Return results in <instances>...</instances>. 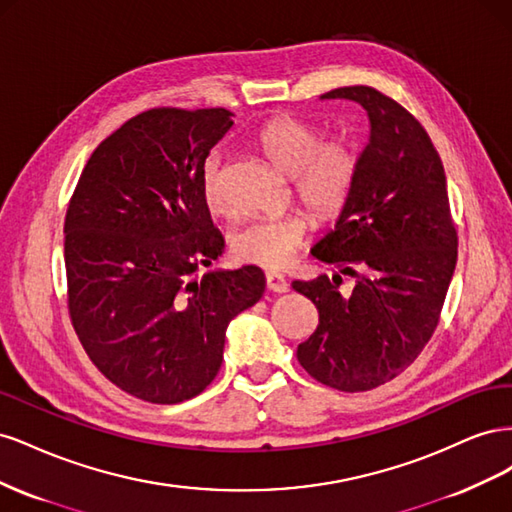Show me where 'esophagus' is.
I'll return each instance as SVG.
<instances>
[{
	"instance_id": "34e87169",
	"label": "esophagus",
	"mask_w": 512,
	"mask_h": 512,
	"mask_svg": "<svg viewBox=\"0 0 512 512\" xmlns=\"http://www.w3.org/2000/svg\"><path fill=\"white\" fill-rule=\"evenodd\" d=\"M265 282H267V288H269L271 292H286V290H288V282H286V277H284V275L267 273Z\"/></svg>"
}]
</instances>
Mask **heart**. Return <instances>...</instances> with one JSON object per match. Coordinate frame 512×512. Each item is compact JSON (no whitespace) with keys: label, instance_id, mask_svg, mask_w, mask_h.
<instances>
[{"label":"heart","instance_id":"heart-1","mask_svg":"<svg viewBox=\"0 0 512 512\" xmlns=\"http://www.w3.org/2000/svg\"><path fill=\"white\" fill-rule=\"evenodd\" d=\"M258 147L277 170L292 177L294 194L318 220H333L348 207L361 170V153L350 138H324L314 123L286 115L260 130ZM200 192L209 211H228L222 149H213L200 166ZM307 232L303 211L265 215L232 232L230 252L247 265L284 269L305 245Z\"/></svg>","mask_w":512,"mask_h":512}]
</instances>
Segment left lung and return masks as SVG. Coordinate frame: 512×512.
Wrapping results in <instances>:
<instances>
[{"instance_id":"8db88e82","label":"left lung","mask_w":512,"mask_h":512,"mask_svg":"<svg viewBox=\"0 0 512 512\" xmlns=\"http://www.w3.org/2000/svg\"><path fill=\"white\" fill-rule=\"evenodd\" d=\"M322 98L359 102L371 138L348 207L312 250L356 286L346 297L342 275L292 282L320 314L297 359L320 384L363 393L408 369L436 331L457 265V226L442 160L408 108L369 85Z\"/></svg>"}]
</instances>
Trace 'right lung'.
Instances as JSON below:
<instances>
[{"instance_id": "right-lung-1", "label": "right lung", "mask_w": 512, "mask_h": 512, "mask_svg": "<svg viewBox=\"0 0 512 512\" xmlns=\"http://www.w3.org/2000/svg\"><path fill=\"white\" fill-rule=\"evenodd\" d=\"M230 126L226 108L138 113L91 153L66 211L72 327L102 374L149 404L203 393L228 322L265 292L252 265L196 277L224 250L200 166Z\"/></svg>"}]
</instances>
